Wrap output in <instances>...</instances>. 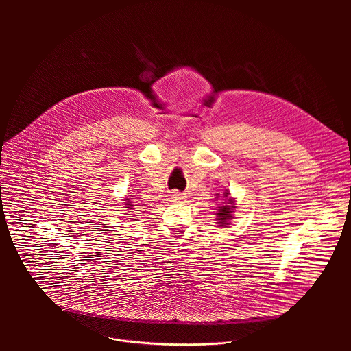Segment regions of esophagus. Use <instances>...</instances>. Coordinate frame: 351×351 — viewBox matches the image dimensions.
I'll return each mask as SVG.
<instances>
[{"mask_svg": "<svg viewBox=\"0 0 351 351\" xmlns=\"http://www.w3.org/2000/svg\"><path fill=\"white\" fill-rule=\"evenodd\" d=\"M170 197H171V200L178 202V201L185 200V199H186V195H185V193H180V192H171Z\"/></svg>", "mask_w": 351, "mask_h": 351, "instance_id": "esophagus-1", "label": "esophagus"}]
</instances>
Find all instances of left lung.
Here are the masks:
<instances>
[{
  "mask_svg": "<svg viewBox=\"0 0 351 351\" xmlns=\"http://www.w3.org/2000/svg\"><path fill=\"white\" fill-rule=\"evenodd\" d=\"M224 196L227 197L228 196V193L226 192L224 193ZM228 201H232V199H230ZM231 203L232 205L230 206L229 204ZM234 208V205H232V202H228V204H226V205H223V206H220V209H219V212L216 213L217 215V220H219V227H224V226H227L228 224V221L231 220V209Z\"/></svg>",
  "mask_w": 351,
  "mask_h": 351,
  "instance_id": "left-lung-1",
  "label": "left lung"
}]
</instances>
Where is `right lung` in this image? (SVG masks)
<instances>
[{"label":"right lung","instance_id":"1","mask_svg":"<svg viewBox=\"0 0 351 351\" xmlns=\"http://www.w3.org/2000/svg\"><path fill=\"white\" fill-rule=\"evenodd\" d=\"M128 205H130V206H132V205H131V204H128ZM130 206H128V208H130Z\"/></svg>","mask_w":351,"mask_h":351}]
</instances>
